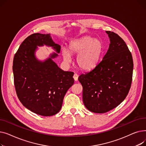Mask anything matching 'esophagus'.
<instances>
[{
    "label": "esophagus",
    "instance_id": "esophagus-1",
    "mask_svg": "<svg viewBox=\"0 0 146 146\" xmlns=\"http://www.w3.org/2000/svg\"><path fill=\"white\" fill-rule=\"evenodd\" d=\"M79 78V75L77 73H74L73 75V79L75 81H77Z\"/></svg>",
    "mask_w": 146,
    "mask_h": 146
}]
</instances>
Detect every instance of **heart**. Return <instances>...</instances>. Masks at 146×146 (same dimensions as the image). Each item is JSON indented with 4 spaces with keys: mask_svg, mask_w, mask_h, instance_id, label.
<instances>
[{
    "mask_svg": "<svg viewBox=\"0 0 146 146\" xmlns=\"http://www.w3.org/2000/svg\"><path fill=\"white\" fill-rule=\"evenodd\" d=\"M104 51L102 42L90 36H84L72 41L69 45V51L64 48L63 56L65 61H70V53L78 54L76 62L83 70H90L100 61Z\"/></svg>",
    "mask_w": 146,
    "mask_h": 146,
    "instance_id": "heart-1",
    "label": "heart"
}]
</instances>
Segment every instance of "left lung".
Wrapping results in <instances>:
<instances>
[{"label": "left lung", "mask_w": 146, "mask_h": 146, "mask_svg": "<svg viewBox=\"0 0 146 146\" xmlns=\"http://www.w3.org/2000/svg\"><path fill=\"white\" fill-rule=\"evenodd\" d=\"M106 33L110 44L102 60L78 78L84 105L90 111L99 113L116 108L124 100L133 79V57L127 44L117 34Z\"/></svg>", "instance_id": "obj_1"}]
</instances>
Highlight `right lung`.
I'll use <instances>...</instances> for the list:
<instances>
[{
    "mask_svg": "<svg viewBox=\"0 0 146 146\" xmlns=\"http://www.w3.org/2000/svg\"><path fill=\"white\" fill-rule=\"evenodd\" d=\"M53 47L58 53L60 46L50 34L35 33L22 42L13 61L14 85L20 102L31 111L42 116H52L60 110L67 90L74 83L73 72H64L51 58L44 62L35 57L36 46Z\"/></svg>",
    "mask_w": 146,
    "mask_h": 146,
    "instance_id": "1",
    "label": "right lung"
}]
</instances>
